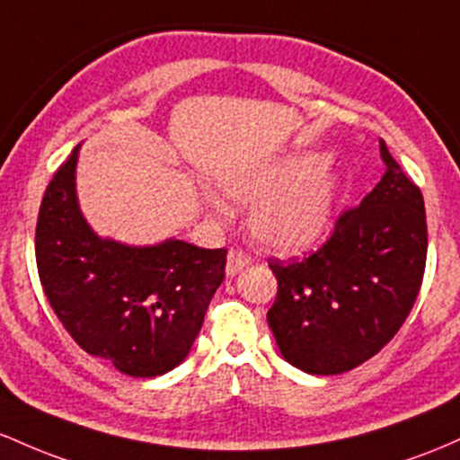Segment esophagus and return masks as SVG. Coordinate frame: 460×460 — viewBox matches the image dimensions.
<instances>
[{
    "label": "esophagus",
    "instance_id": "34e87169",
    "mask_svg": "<svg viewBox=\"0 0 460 460\" xmlns=\"http://www.w3.org/2000/svg\"><path fill=\"white\" fill-rule=\"evenodd\" d=\"M252 262V256L245 254L243 250H239V247H232L228 252V262H226V273L228 276H234L236 271H241L243 267H247Z\"/></svg>",
    "mask_w": 460,
    "mask_h": 460
}]
</instances>
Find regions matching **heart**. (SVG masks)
I'll return each mask as SVG.
<instances>
[{
  "mask_svg": "<svg viewBox=\"0 0 460 460\" xmlns=\"http://www.w3.org/2000/svg\"><path fill=\"white\" fill-rule=\"evenodd\" d=\"M226 198L252 204L250 228L276 252L306 250L326 230L339 198V175L317 154H299L271 164L239 169L219 178ZM215 208H224L213 199Z\"/></svg>",
  "mask_w": 460,
  "mask_h": 460,
  "instance_id": "obj_1",
  "label": "heart"
}]
</instances>
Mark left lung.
<instances>
[{"instance_id":"left-lung-1","label":"left lung","mask_w":460,"mask_h":460,"mask_svg":"<svg viewBox=\"0 0 460 460\" xmlns=\"http://www.w3.org/2000/svg\"><path fill=\"white\" fill-rule=\"evenodd\" d=\"M385 175L343 210L328 241L302 261L270 258L278 280L267 322L293 367L334 376L378 354L409 317L426 270L421 190L380 138Z\"/></svg>"}]
</instances>
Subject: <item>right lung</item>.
Masks as SVG:
<instances>
[{
  "label": "right lung",
  "instance_id": "add662e5",
  "mask_svg": "<svg viewBox=\"0 0 460 460\" xmlns=\"http://www.w3.org/2000/svg\"><path fill=\"white\" fill-rule=\"evenodd\" d=\"M77 147L48 184L36 221V267L51 311L84 352L132 378L187 358L226 278L228 250L184 241L130 247L100 239L75 198Z\"/></svg>",
  "mask_w": 460,
  "mask_h": 460
}]
</instances>
